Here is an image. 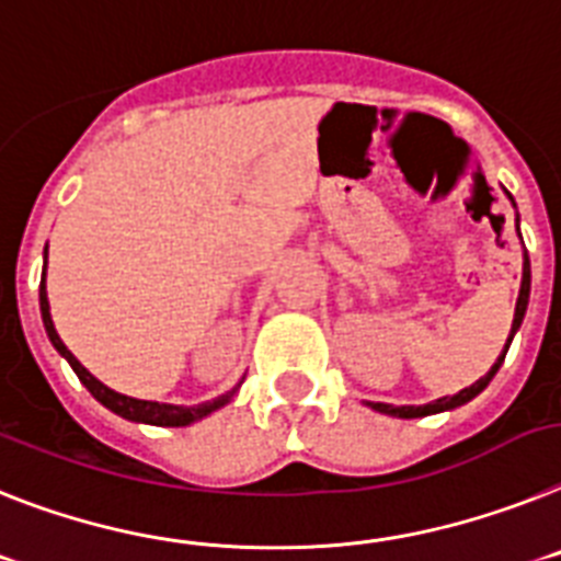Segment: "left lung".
<instances>
[{
	"mask_svg": "<svg viewBox=\"0 0 561 561\" xmlns=\"http://www.w3.org/2000/svg\"><path fill=\"white\" fill-rule=\"evenodd\" d=\"M505 194H508V192H505ZM508 199H511V206L516 208V203H514V197H511V194H508ZM516 233H519V214H516ZM519 240H523V237H519ZM528 296H530V262H528V251H523V282H519V296H516L514 321H511L508 341H505L503 353L496 355L494 367H491L489 373L480 378V381H474L471 387L460 389L457 396H443V398H437V401H432V403H423V407H392V403H375V401H367V407L375 409V412H381V415H389V417H426V415L449 412V409H457V407H462V403H469L471 398H477L485 387H489L491 378L496 375V369L503 367L505 353H508L511 341H514L516 330H519V324H523V319H525V310H528Z\"/></svg>",
	"mask_w": 561,
	"mask_h": 561,
	"instance_id": "1",
	"label": "left lung"
}]
</instances>
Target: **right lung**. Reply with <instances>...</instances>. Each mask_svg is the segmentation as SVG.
Returning <instances> with one entry per match:
<instances>
[{
  "label": "right lung",
  "instance_id": "right-lung-1",
  "mask_svg": "<svg viewBox=\"0 0 561 561\" xmlns=\"http://www.w3.org/2000/svg\"><path fill=\"white\" fill-rule=\"evenodd\" d=\"M45 276H47V245H45ZM45 276H42V285H38V308H42V321H45L47 339H50V344L56 347V353L61 355L67 364H70L72 373L78 375V381L90 389V396L95 398L99 403H104V407L110 409V412H115V415L126 417V421H133V423H149V426H188V423L203 421V417H208L211 412H217V409H222L226 403H231L233 396L240 392V387H242V381H245V378H242V381L237 383L233 389H228L226 396L214 398V401H206V403H194V407H180V403L140 401V398L121 396V392L110 389L106 383H101L99 378H95V375H92L90 369H87L84 364L78 362L76 355L67 350L65 341L58 339L56 324H53V316H50V301H47Z\"/></svg>",
  "mask_w": 561,
  "mask_h": 561
}]
</instances>
